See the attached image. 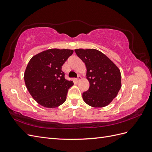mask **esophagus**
Here are the masks:
<instances>
[{"mask_svg":"<svg viewBox=\"0 0 152 152\" xmlns=\"http://www.w3.org/2000/svg\"><path fill=\"white\" fill-rule=\"evenodd\" d=\"M81 79H82V77H80V76H78V77L77 78V79H76V81L77 82H79V81H80V80H81Z\"/></svg>","mask_w":152,"mask_h":152,"instance_id":"obj_1","label":"esophagus"}]
</instances>
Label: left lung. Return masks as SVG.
<instances>
[{
    "label": "left lung",
    "instance_id": "8db88e82",
    "mask_svg": "<svg viewBox=\"0 0 152 152\" xmlns=\"http://www.w3.org/2000/svg\"><path fill=\"white\" fill-rule=\"evenodd\" d=\"M87 68L89 88L82 94L84 102L91 107L102 108L108 105L121 88L120 70L114 63L95 49H75Z\"/></svg>",
    "mask_w": 152,
    "mask_h": 152
}]
</instances>
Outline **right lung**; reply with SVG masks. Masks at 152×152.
Here are the masks:
<instances>
[{"label": "right lung", "mask_w": 152, "mask_h": 152, "mask_svg": "<svg viewBox=\"0 0 152 152\" xmlns=\"http://www.w3.org/2000/svg\"><path fill=\"white\" fill-rule=\"evenodd\" d=\"M73 53L71 49H50L31 58L24 79L30 94L39 104L56 108L66 101L73 82L65 79L61 66Z\"/></svg>", "instance_id": "right-lung-1"}]
</instances>
